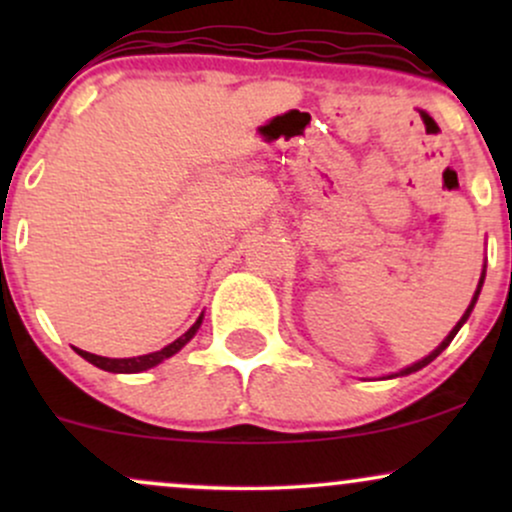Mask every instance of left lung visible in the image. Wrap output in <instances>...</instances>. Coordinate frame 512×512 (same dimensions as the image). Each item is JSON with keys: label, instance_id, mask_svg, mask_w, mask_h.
Here are the masks:
<instances>
[{"label": "left lung", "instance_id": "obj_1", "mask_svg": "<svg viewBox=\"0 0 512 512\" xmlns=\"http://www.w3.org/2000/svg\"><path fill=\"white\" fill-rule=\"evenodd\" d=\"M484 279H486V264H484V269H481V276H479V284H477V291H474V296H472V303H469V305H467V310H464V315L460 317V322H457V325H455V327H452V330H450V334H448V337H445V339H443V342H440V344L436 346V349H433V351H431V354H428L426 358H421V361L411 363V366H407V368H402V370H399V373H392V375H387V378H399V375H409V373H416V370H421V368H424V366H428V363H431V361H433V358H436V356H440V354H443V351H445V349H448V346H450V342H452V339H455V334H457V332H460V327L464 325V322H467V320H469V315H472L474 305H477V298H479V293H481V286H484Z\"/></svg>", "mask_w": 512, "mask_h": 512}]
</instances>
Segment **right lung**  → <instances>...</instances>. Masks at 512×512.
I'll return each instance as SVG.
<instances>
[{
  "instance_id": "1",
  "label": "right lung",
  "mask_w": 512,
  "mask_h": 512,
  "mask_svg": "<svg viewBox=\"0 0 512 512\" xmlns=\"http://www.w3.org/2000/svg\"><path fill=\"white\" fill-rule=\"evenodd\" d=\"M202 320H204V313L197 317L195 325H192L190 330L182 334V337L175 339L173 344L163 346L161 351H154V354H144V356H134V358H105V356L88 354V351H81V349H76V354H79L81 358H86V361L93 363V366H96V368L108 370V373H142V370L154 368L161 361H166V358L178 354L182 346H185L192 337H195L199 327H202Z\"/></svg>"
}]
</instances>
